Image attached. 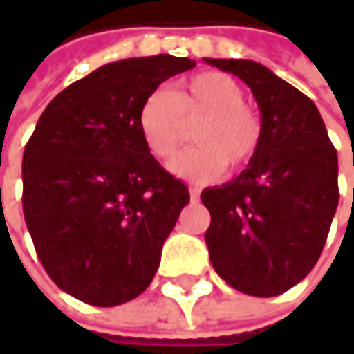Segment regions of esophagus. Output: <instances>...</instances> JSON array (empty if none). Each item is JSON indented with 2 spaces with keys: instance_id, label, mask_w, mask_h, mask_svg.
Wrapping results in <instances>:
<instances>
[{
  "instance_id": "1",
  "label": "esophagus",
  "mask_w": 354,
  "mask_h": 354,
  "mask_svg": "<svg viewBox=\"0 0 354 354\" xmlns=\"http://www.w3.org/2000/svg\"><path fill=\"white\" fill-rule=\"evenodd\" d=\"M189 195H191V201H198V197H201V189H198V187H191V189H189Z\"/></svg>"
}]
</instances>
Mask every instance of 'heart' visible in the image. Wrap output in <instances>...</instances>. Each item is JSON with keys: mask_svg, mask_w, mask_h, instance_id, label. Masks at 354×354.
Segmentation results:
<instances>
[{"mask_svg": "<svg viewBox=\"0 0 354 354\" xmlns=\"http://www.w3.org/2000/svg\"><path fill=\"white\" fill-rule=\"evenodd\" d=\"M244 90L232 76L203 71L179 82L173 94L159 88L143 100L138 126L149 153L171 161L194 126L195 147L173 163V171L191 181H212L246 167L260 151L262 120L244 104Z\"/></svg>", "mask_w": 354, "mask_h": 354, "instance_id": "b5f03b06", "label": "heart"}]
</instances>
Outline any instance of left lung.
<instances>
[{
	"mask_svg": "<svg viewBox=\"0 0 354 354\" xmlns=\"http://www.w3.org/2000/svg\"><path fill=\"white\" fill-rule=\"evenodd\" d=\"M252 90L264 138L236 179L201 193L212 268L230 288L274 297L319 260L337 205V151L317 106L264 64L205 59Z\"/></svg>",
	"mask_w": 354,
	"mask_h": 354,
	"instance_id": "left-lung-1",
	"label": "left lung"
}]
</instances>
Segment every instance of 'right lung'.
Here are the masks:
<instances>
[{"label": "right lung", "instance_id": "add662e5", "mask_svg": "<svg viewBox=\"0 0 354 354\" xmlns=\"http://www.w3.org/2000/svg\"><path fill=\"white\" fill-rule=\"evenodd\" d=\"M195 64L171 55L108 62L57 94L25 145L23 214L37 256L84 304H126L156 276L189 189L149 153L138 114Z\"/></svg>", "mask_w": 354, "mask_h": 354}]
</instances>
